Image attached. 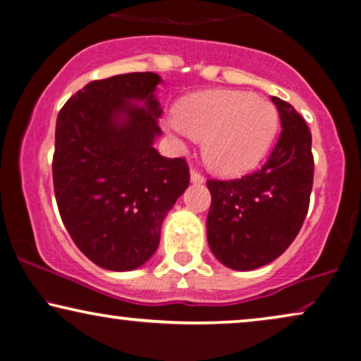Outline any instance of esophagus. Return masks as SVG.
Masks as SVG:
<instances>
[{"label": "esophagus", "mask_w": 361, "mask_h": 361, "mask_svg": "<svg viewBox=\"0 0 361 361\" xmlns=\"http://www.w3.org/2000/svg\"><path fill=\"white\" fill-rule=\"evenodd\" d=\"M190 180H191L192 185H201V183H204V176H202L197 170H191L190 171Z\"/></svg>", "instance_id": "1"}]
</instances>
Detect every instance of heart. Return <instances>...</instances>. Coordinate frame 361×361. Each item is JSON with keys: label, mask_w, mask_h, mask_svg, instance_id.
I'll return each mask as SVG.
<instances>
[{"label": "heart", "mask_w": 361, "mask_h": 361, "mask_svg": "<svg viewBox=\"0 0 361 361\" xmlns=\"http://www.w3.org/2000/svg\"><path fill=\"white\" fill-rule=\"evenodd\" d=\"M278 121L276 108L265 98L245 91L212 90L188 96L164 126L181 139H202L206 165L219 175L235 176L265 157Z\"/></svg>", "instance_id": "heart-1"}]
</instances>
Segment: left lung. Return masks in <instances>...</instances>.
Returning a JSON list of instances; mask_svg holds the SVG:
<instances>
[{"mask_svg": "<svg viewBox=\"0 0 361 361\" xmlns=\"http://www.w3.org/2000/svg\"><path fill=\"white\" fill-rule=\"evenodd\" d=\"M281 121L275 149L240 180L207 181V243L222 265L250 271L281 255L301 229L312 190V137L291 104L271 96Z\"/></svg>", "mask_w": 361, "mask_h": 361, "instance_id": "left-lung-1", "label": "left lung"}]
</instances>
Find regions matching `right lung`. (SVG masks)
<instances>
[{
	"label": "right lung",
	"mask_w": 361,
	"mask_h": 361,
	"mask_svg": "<svg viewBox=\"0 0 361 361\" xmlns=\"http://www.w3.org/2000/svg\"><path fill=\"white\" fill-rule=\"evenodd\" d=\"M160 75L91 81L57 116L52 164L59 212L94 265L130 271L154 255L165 216L190 185L183 159L155 150Z\"/></svg>",
	"instance_id": "obj_1"
}]
</instances>
